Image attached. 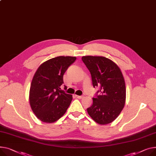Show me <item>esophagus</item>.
Instances as JSON below:
<instances>
[{"mask_svg":"<svg viewBox=\"0 0 156 156\" xmlns=\"http://www.w3.org/2000/svg\"><path fill=\"white\" fill-rule=\"evenodd\" d=\"M75 97L78 99H81V98H83V96H79V95H75Z\"/></svg>","mask_w":156,"mask_h":156,"instance_id":"1","label":"esophagus"}]
</instances>
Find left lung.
Returning a JSON list of instances; mask_svg holds the SVG:
<instances>
[{"label": "left lung", "mask_w": 156, "mask_h": 156, "mask_svg": "<svg viewBox=\"0 0 156 156\" xmlns=\"http://www.w3.org/2000/svg\"><path fill=\"white\" fill-rule=\"evenodd\" d=\"M82 61L90 72L93 87H100V95L93 98L88 113L97 123L106 125L118 117L125 105L126 88L122 73L105 57L85 56Z\"/></svg>", "instance_id": "obj_1"}]
</instances>
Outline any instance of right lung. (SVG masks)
<instances>
[{"instance_id":"add662e5","label":"right lung","mask_w":156,"mask_h":156,"mask_svg":"<svg viewBox=\"0 0 156 156\" xmlns=\"http://www.w3.org/2000/svg\"><path fill=\"white\" fill-rule=\"evenodd\" d=\"M76 59L58 56L44 62L36 70L29 99L31 109L41 121L53 123L66 113L73 97L61 90L60 87L64 83V73Z\"/></svg>"}]
</instances>
